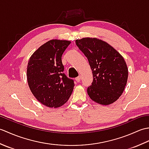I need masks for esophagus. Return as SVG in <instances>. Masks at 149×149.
I'll use <instances>...</instances> for the list:
<instances>
[{
    "instance_id": "1",
    "label": "esophagus",
    "mask_w": 149,
    "mask_h": 149,
    "mask_svg": "<svg viewBox=\"0 0 149 149\" xmlns=\"http://www.w3.org/2000/svg\"><path fill=\"white\" fill-rule=\"evenodd\" d=\"M81 79V76H78V77H77L76 78H75V80H76L77 82H80Z\"/></svg>"
}]
</instances>
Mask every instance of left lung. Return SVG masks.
Segmentation results:
<instances>
[{
    "instance_id": "left-lung-1",
    "label": "left lung",
    "mask_w": 149,
    "mask_h": 149,
    "mask_svg": "<svg viewBox=\"0 0 149 149\" xmlns=\"http://www.w3.org/2000/svg\"><path fill=\"white\" fill-rule=\"evenodd\" d=\"M75 43L89 61L93 80L87 92L101 105H109L122 95L128 78V69L122 56L106 42L84 38Z\"/></svg>"
}]
</instances>
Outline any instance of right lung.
<instances>
[{
	"label": "right lung",
	"instance_id": "obj_1",
	"mask_svg": "<svg viewBox=\"0 0 149 149\" xmlns=\"http://www.w3.org/2000/svg\"><path fill=\"white\" fill-rule=\"evenodd\" d=\"M71 42L51 40L40 46L29 58L27 67L29 87L36 99L49 107L65 104L74 90L73 79L63 73L61 56Z\"/></svg>",
	"mask_w": 149,
	"mask_h": 149
}]
</instances>
